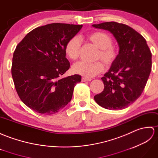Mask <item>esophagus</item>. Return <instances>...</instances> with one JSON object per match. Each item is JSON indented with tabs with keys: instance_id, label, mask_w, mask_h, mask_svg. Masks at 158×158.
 I'll use <instances>...</instances> for the list:
<instances>
[{
	"instance_id": "34e87169",
	"label": "esophagus",
	"mask_w": 158,
	"mask_h": 158,
	"mask_svg": "<svg viewBox=\"0 0 158 158\" xmlns=\"http://www.w3.org/2000/svg\"><path fill=\"white\" fill-rule=\"evenodd\" d=\"M82 82H89V81H91V79L85 78V77H82Z\"/></svg>"
}]
</instances>
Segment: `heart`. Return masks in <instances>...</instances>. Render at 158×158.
Wrapping results in <instances>:
<instances>
[{"label": "heart", "instance_id": "heart-1", "mask_svg": "<svg viewBox=\"0 0 158 158\" xmlns=\"http://www.w3.org/2000/svg\"><path fill=\"white\" fill-rule=\"evenodd\" d=\"M88 39L99 48L96 59H101L107 66L114 64L118 56V48L112 44V38L104 31H94L89 35ZM80 48V41L78 38L73 37L68 41L65 47V52L67 57L76 60L78 58ZM104 69L102 62L96 61L92 64L80 61L72 66V71L77 74L92 78L97 76Z\"/></svg>", "mask_w": 158, "mask_h": 158}]
</instances>
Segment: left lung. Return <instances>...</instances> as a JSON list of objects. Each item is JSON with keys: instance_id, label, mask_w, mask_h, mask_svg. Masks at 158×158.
Returning <instances> with one entry per match:
<instances>
[{"instance_id": "1", "label": "left lung", "mask_w": 158, "mask_h": 158, "mask_svg": "<svg viewBox=\"0 0 158 158\" xmlns=\"http://www.w3.org/2000/svg\"><path fill=\"white\" fill-rule=\"evenodd\" d=\"M110 31L119 46L117 59L101 80L104 89L94 97L107 110L128 107L141 96L152 70V52L142 35L132 27L115 22L93 24Z\"/></svg>"}]
</instances>
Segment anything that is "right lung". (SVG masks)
I'll return each instance as SVG.
<instances>
[{"label":"right lung","instance_id":"right-lung-1","mask_svg":"<svg viewBox=\"0 0 158 158\" xmlns=\"http://www.w3.org/2000/svg\"><path fill=\"white\" fill-rule=\"evenodd\" d=\"M82 25L54 23L27 34L13 53L11 73L22 102L39 114H54L72 99L78 74L62 77L70 65L65 47Z\"/></svg>","mask_w":158,"mask_h":158}]
</instances>
